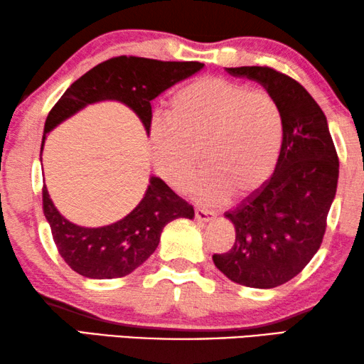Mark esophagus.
<instances>
[{
  "mask_svg": "<svg viewBox=\"0 0 364 364\" xmlns=\"http://www.w3.org/2000/svg\"><path fill=\"white\" fill-rule=\"evenodd\" d=\"M216 218V214L213 211H206V210H200V208H196L195 210V219L200 223H208V221H213V219Z\"/></svg>",
  "mask_w": 364,
  "mask_h": 364,
  "instance_id": "obj_1",
  "label": "esophagus"
}]
</instances>
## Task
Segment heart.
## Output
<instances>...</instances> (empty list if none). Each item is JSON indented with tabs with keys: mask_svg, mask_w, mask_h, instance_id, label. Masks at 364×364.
Here are the masks:
<instances>
[{
	"mask_svg": "<svg viewBox=\"0 0 364 364\" xmlns=\"http://www.w3.org/2000/svg\"><path fill=\"white\" fill-rule=\"evenodd\" d=\"M284 121L277 101L263 90L205 77L172 97L168 117L150 124L154 168L181 188L196 166L200 148L205 171L190 183L200 201L243 198L259 190L276 169Z\"/></svg>",
	"mask_w": 364,
	"mask_h": 364,
	"instance_id": "heart-1",
	"label": "heart"
}]
</instances>
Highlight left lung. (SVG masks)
Masks as SVG:
<instances>
[{
    "label": "left lung",
    "mask_w": 364,
    "mask_h": 364,
    "mask_svg": "<svg viewBox=\"0 0 364 364\" xmlns=\"http://www.w3.org/2000/svg\"><path fill=\"white\" fill-rule=\"evenodd\" d=\"M225 70L258 82L277 101L284 136L269 181L224 213L235 242L213 261L232 282L272 289L294 279L319 250L337 192L338 158L323 109L299 82L261 65Z\"/></svg>",
    "instance_id": "left-lung-1"
}]
</instances>
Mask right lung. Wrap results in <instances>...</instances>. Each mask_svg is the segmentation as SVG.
Instances as JSON below:
<instances>
[{
    "label": "right lung",
    "instance_id": "add662e5",
    "mask_svg": "<svg viewBox=\"0 0 364 364\" xmlns=\"http://www.w3.org/2000/svg\"><path fill=\"white\" fill-rule=\"evenodd\" d=\"M203 68L205 64L196 61H156L136 56H119L95 65L64 92L48 114L40 161L46 135L65 119L100 101H119L129 106L150 135L151 101ZM43 213L59 255L70 269L88 279L127 276L154 253L166 224L177 218H195L193 206L154 176L140 203L126 218L109 225L82 228L68 221L53 203L46 186Z\"/></svg>",
    "mask_w": 364,
    "mask_h": 364
}]
</instances>
